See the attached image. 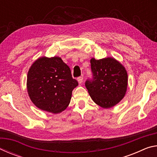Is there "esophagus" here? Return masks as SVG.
<instances>
[{
	"instance_id": "esophagus-1",
	"label": "esophagus",
	"mask_w": 157,
	"mask_h": 157,
	"mask_svg": "<svg viewBox=\"0 0 157 157\" xmlns=\"http://www.w3.org/2000/svg\"><path fill=\"white\" fill-rule=\"evenodd\" d=\"M78 81L79 84L82 83V82H83V77L81 76V77H79V78H78Z\"/></svg>"
}]
</instances>
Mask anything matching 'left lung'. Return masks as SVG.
Wrapping results in <instances>:
<instances>
[{
  "label": "left lung",
  "mask_w": 157,
  "mask_h": 157,
  "mask_svg": "<svg viewBox=\"0 0 157 157\" xmlns=\"http://www.w3.org/2000/svg\"><path fill=\"white\" fill-rule=\"evenodd\" d=\"M93 78L85 82L95 103L102 108H111L124 98L127 89V73L124 66L112 57L91 59Z\"/></svg>",
  "instance_id": "left-lung-1"
}]
</instances>
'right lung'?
<instances>
[{
	"instance_id": "obj_1",
	"label": "right lung",
	"mask_w": 157,
	"mask_h": 157,
	"mask_svg": "<svg viewBox=\"0 0 157 157\" xmlns=\"http://www.w3.org/2000/svg\"><path fill=\"white\" fill-rule=\"evenodd\" d=\"M78 85L70 68L59 57L39 58L28 73L27 89L31 101L48 112L59 113L65 110Z\"/></svg>"
}]
</instances>
